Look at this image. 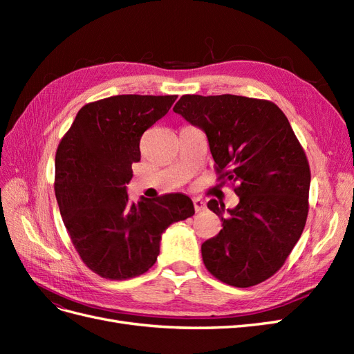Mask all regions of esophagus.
<instances>
[{"label":"esophagus","mask_w":354,"mask_h":354,"mask_svg":"<svg viewBox=\"0 0 354 354\" xmlns=\"http://www.w3.org/2000/svg\"><path fill=\"white\" fill-rule=\"evenodd\" d=\"M194 205H195V211H196V212H202V211L207 209L205 202H203L201 198H195V199H194Z\"/></svg>","instance_id":"34e87169"}]
</instances>
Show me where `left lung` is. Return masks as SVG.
I'll return each instance as SVG.
<instances>
[{
	"mask_svg": "<svg viewBox=\"0 0 354 354\" xmlns=\"http://www.w3.org/2000/svg\"><path fill=\"white\" fill-rule=\"evenodd\" d=\"M173 111L207 134L220 178L238 183L234 208L208 202L223 229L202 243L203 264L236 288L269 279L301 236L308 212L310 168L288 118L272 102L233 94H186Z\"/></svg>",
	"mask_w": 354,
	"mask_h": 354,
	"instance_id": "obj_1",
	"label": "left lung"
}]
</instances>
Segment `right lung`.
<instances>
[{
    "instance_id": "obj_1",
    "label": "right lung",
    "mask_w": 354,
    "mask_h": 354,
    "mask_svg": "<svg viewBox=\"0 0 354 354\" xmlns=\"http://www.w3.org/2000/svg\"><path fill=\"white\" fill-rule=\"evenodd\" d=\"M177 95L122 94L85 104L56 153V199L82 261L111 281L140 276L155 264L162 233L195 214L186 195L128 199L140 138Z\"/></svg>"
}]
</instances>
